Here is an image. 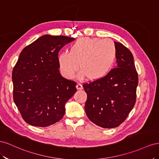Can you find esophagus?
<instances>
[{
  "instance_id": "obj_1",
  "label": "esophagus",
  "mask_w": 159,
  "mask_h": 159,
  "mask_svg": "<svg viewBox=\"0 0 159 159\" xmlns=\"http://www.w3.org/2000/svg\"><path fill=\"white\" fill-rule=\"evenodd\" d=\"M76 89H77V90H81V89H83V85L81 84H80V83H78L76 84Z\"/></svg>"
}]
</instances>
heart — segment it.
Returning <instances> with one entry per match:
<instances>
[{"label": "heart", "mask_w": 159, "mask_h": 159, "mask_svg": "<svg viewBox=\"0 0 159 159\" xmlns=\"http://www.w3.org/2000/svg\"><path fill=\"white\" fill-rule=\"evenodd\" d=\"M116 47L109 39L83 37L71 44L70 52H62L58 55L61 74L71 79L79 69L80 77L97 80L107 76L114 66Z\"/></svg>", "instance_id": "1"}]
</instances>
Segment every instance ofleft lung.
<instances>
[{
	"mask_svg": "<svg viewBox=\"0 0 159 159\" xmlns=\"http://www.w3.org/2000/svg\"><path fill=\"white\" fill-rule=\"evenodd\" d=\"M116 66L103 78L83 84L87 94L85 112L89 119L105 129L119 126L136 102L138 74L133 54L123 44L115 42Z\"/></svg>",
	"mask_w": 159,
	"mask_h": 159,
	"instance_id": "left-lung-1",
	"label": "left lung"
}]
</instances>
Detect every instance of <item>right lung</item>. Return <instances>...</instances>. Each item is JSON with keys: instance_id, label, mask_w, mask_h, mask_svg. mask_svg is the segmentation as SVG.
<instances>
[{"instance_id": "1", "label": "right lung", "mask_w": 159, "mask_h": 159, "mask_svg": "<svg viewBox=\"0 0 159 159\" xmlns=\"http://www.w3.org/2000/svg\"><path fill=\"white\" fill-rule=\"evenodd\" d=\"M75 40L44 34L20 52L12 74L13 98L28 124L45 127L64 116L76 83L61 76L57 58L60 50Z\"/></svg>"}]
</instances>
